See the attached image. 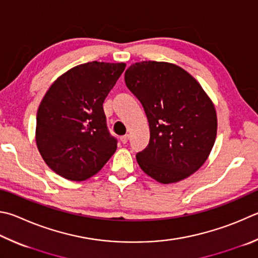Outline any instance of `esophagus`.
<instances>
[{"instance_id": "34e87169", "label": "esophagus", "mask_w": 258, "mask_h": 258, "mask_svg": "<svg viewBox=\"0 0 258 258\" xmlns=\"http://www.w3.org/2000/svg\"><path fill=\"white\" fill-rule=\"evenodd\" d=\"M128 134H126V135H123V137L120 138V141H121V143H127V141H128Z\"/></svg>"}]
</instances>
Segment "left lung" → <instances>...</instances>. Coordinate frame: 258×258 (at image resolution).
<instances>
[{"label": "left lung", "mask_w": 258, "mask_h": 258, "mask_svg": "<svg viewBox=\"0 0 258 258\" xmlns=\"http://www.w3.org/2000/svg\"><path fill=\"white\" fill-rule=\"evenodd\" d=\"M125 83L141 102L150 141L137 154L141 169L161 184H172L198 171L209 158L218 119L201 84L176 64L143 60L125 72Z\"/></svg>", "instance_id": "8db88e82"}]
</instances>
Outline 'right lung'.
I'll return each instance as SVG.
<instances>
[{"instance_id":"add662e5","label":"right lung","mask_w":258,"mask_h":258,"mask_svg":"<svg viewBox=\"0 0 258 258\" xmlns=\"http://www.w3.org/2000/svg\"><path fill=\"white\" fill-rule=\"evenodd\" d=\"M125 63L93 62L70 69L51 84L37 111L36 144L51 170L82 181L99 171L117 149L104 100Z\"/></svg>"}]
</instances>
